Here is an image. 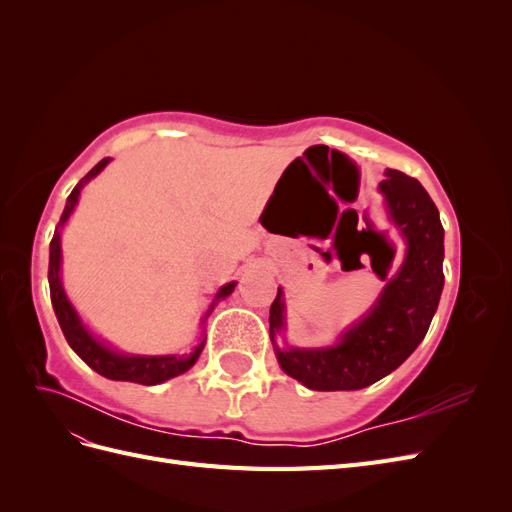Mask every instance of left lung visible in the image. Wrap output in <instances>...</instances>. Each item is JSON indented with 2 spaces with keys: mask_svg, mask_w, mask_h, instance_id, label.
Here are the masks:
<instances>
[{
  "mask_svg": "<svg viewBox=\"0 0 512 512\" xmlns=\"http://www.w3.org/2000/svg\"><path fill=\"white\" fill-rule=\"evenodd\" d=\"M386 209L406 241V256L395 275L389 267H374L380 280H389L374 309L346 331L333 348L322 350H277V361L294 380L314 391H356L391 374L423 342L431 318L436 314L444 288V228L440 213L425 188L414 177L386 168L380 181ZM356 230V226H354ZM352 230V232H354ZM359 232V230H356ZM337 254L346 260L335 241ZM331 258V254H324ZM361 258V254H359ZM354 256L356 267L361 260ZM354 269V267H352ZM282 288L271 303V337L284 324Z\"/></svg>",
  "mask_w": 512,
  "mask_h": 512,
  "instance_id": "1",
  "label": "left lung"
}]
</instances>
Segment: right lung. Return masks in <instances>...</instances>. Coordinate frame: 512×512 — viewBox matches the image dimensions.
<instances>
[{
	"label": "right lung",
	"mask_w": 512,
	"mask_h": 512,
	"mask_svg": "<svg viewBox=\"0 0 512 512\" xmlns=\"http://www.w3.org/2000/svg\"><path fill=\"white\" fill-rule=\"evenodd\" d=\"M111 158L100 160L89 173L76 183V188L70 192L68 203L64 213H61L59 226H64V222L70 218V213L79 200V194L83 190V185L94 179L100 170L108 164ZM59 226L55 228V235L51 239V256H49V288H51V303L55 309V316L59 320V327L64 331L70 348L81 356V359L98 371L100 376L111 378V380H126V382H136V384H160L168 378H175L183 371H188L196 359L200 350H203L205 342H200L188 356H123L113 350H108L100 342H96L94 337L89 335V331L83 327V322L76 316L74 307L70 305L64 288H61L59 280V265H61V245H59ZM235 290V282H230L220 288L218 297L215 299H224L228 294Z\"/></svg>",
	"instance_id": "add662e5"
}]
</instances>
